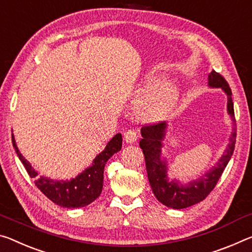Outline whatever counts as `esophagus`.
Listing matches in <instances>:
<instances>
[{
  "mask_svg": "<svg viewBox=\"0 0 252 252\" xmlns=\"http://www.w3.org/2000/svg\"><path fill=\"white\" fill-rule=\"evenodd\" d=\"M125 142L128 143V144H133L135 143L136 141L138 139V136H139V133L138 130H134V129H129L127 130L125 133Z\"/></svg>",
  "mask_w": 252,
  "mask_h": 252,
  "instance_id": "34e87169",
  "label": "esophagus"
}]
</instances>
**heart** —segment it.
I'll use <instances>...</instances> for the list:
<instances>
[{
  "label": "heart",
  "instance_id": "heart-1",
  "mask_svg": "<svg viewBox=\"0 0 252 252\" xmlns=\"http://www.w3.org/2000/svg\"><path fill=\"white\" fill-rule=\"evenodd\" d=\"M159 81L158 76H148L139 86L138 94L152 90L139 99L136 106L137 115L145 121L155 122L168 116L179 100V88L174 82L166 81L158 86Z\"/></svg>",
  "mask_w": 252,
  "mask_h": 252
}]
</instances>
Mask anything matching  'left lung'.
<instances>
[{
  "label": "left lung",
  "instance_id": "1",
  "mask_svg": "<svg viewBox=\"0 0 252 252\" xmlns=\"http://www.w3.org/2000/svg\"><path fill=\"white\" fill-rule=\"evenodd\" d=\"M208 85L211 88H221L226 94V110L233 123V128L224 153L207 173L202 174L196 180L189 181L187 184L181 183L176 179H170L167 173V160L162 156L163 141L166 135L168 124L163 122L156 125L144 126L141 129L142 139L139 142V146L145 156L148 181L156 199L167 208L185 209L203 201L217 185L233 154L237 131L233 102L231 97L232 93L224 78L214 70L209 73Z\"/></svg>",
  "mask_w": 252,
  "mask_h": 252
}]
</instances>
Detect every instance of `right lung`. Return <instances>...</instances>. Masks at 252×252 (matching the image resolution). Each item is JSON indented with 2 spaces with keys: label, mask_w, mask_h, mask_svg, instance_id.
Listing matches in <instances>:
<instances>
[{
  "label": "right lung",
  "mask_w": 252,
  "mask_h": 252,
  "mask_svg": "<svg viewBox=\"0 0 252 252\" xmlns=\"http://www.w3.org/2000/svg\"><path fill=\"white\" fill-rule=\"evenodd\" d=\"M12 143L20 160L26 167L30 177L35 179L34 183L41 192L56 204L67 209L84 208L94 202L100 195L104 183V168L111 156L121 151L123 138L118 133L107 144L105 150L94 158L93 164L84 172L70 180H52L47 176L38 177V172L31 166L30 162L20 153L16 146L14 135L12 134Z\"/></svg>",
  "instance_id": "right-lung-1"
}]
</instances>
